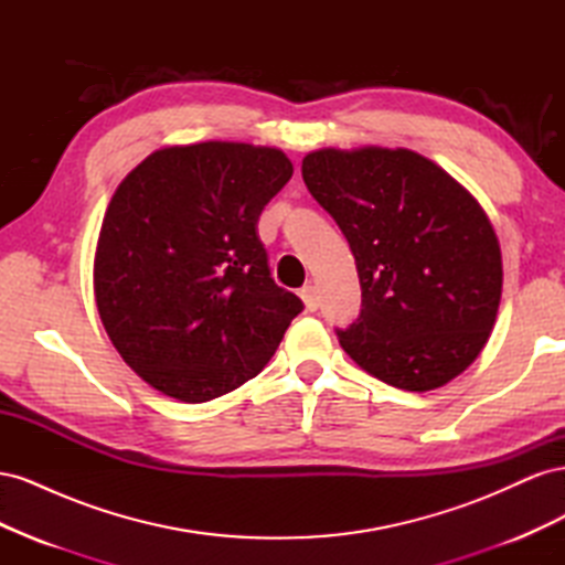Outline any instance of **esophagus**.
<instances>
[{
  "instance_id": "1",
  "label": "esophagus",
  "mask_w": 565,
  "mask_h": 565,
  "mask_svg": "<svg viewBox=\"0 0 565 565\" xmlns=\"http://www.w3.org/2000/svg\"><path fill=\"white\" fill-rule=\"evenodd\" d=\"M299 297L303 299L306 309H309V311H318V306H320V292H318L316 285H303Z\"/></svg>"
}]
</instances>
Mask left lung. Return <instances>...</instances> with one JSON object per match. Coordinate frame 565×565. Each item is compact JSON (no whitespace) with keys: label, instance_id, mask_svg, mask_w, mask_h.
<instances>
[{"label":"left lung","instance_id":"left-lung-1","mask_svg":"<svg viewBox=\"0 0 565 565\" xmlns=\"http://www.w3.org/2000/svg\"><path fill=\"white\" fill-rule=\"evenodd\" d=\"M309 193L347 235L363 289L339 344L372 377L405 391L455 380L498 318L502 254L481 204L407 148L313 150Z\"/></svg>","mask_w":565,"mask_h":565}]
</instances>
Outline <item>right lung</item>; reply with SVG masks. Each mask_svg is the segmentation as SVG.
<instances>
[{"label": "right lung", "instance_id": "obj_1", "mask_svg": "<svg viewBox=\"0 0 565 565\" xmlns=\"http://www.w3.org/2000/svg\"><path fill=\"white\" fill-rule=\"evenodd\" d=\"M292 172L278 148L204 141L156 150L117 185L94 256L98 316L164 396L204 403L256 377L303 311L256 235Z\"/></svg>", "mask_w": 565, "mask_h": 565}]
</instances>
